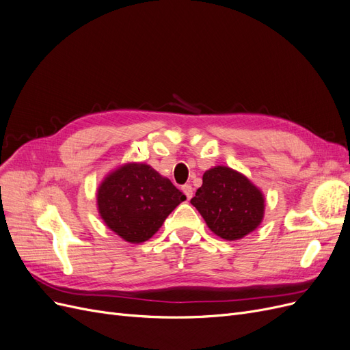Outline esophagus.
I'll return each instance as SVG.
<instances>
[{
	"label": "esophagus",
	"instance_id": "1",
	"mask_svg": "<svg viewBox=\"0 0 350 350\" xmlns=\"http://www.w3.org/2000/svg\"><path fill=\"white\" fill-rule=\"evenodd\" d=\"M183 191H184V194H185V197L189 200L193 197V187L189 185V184H185V185H183Z\"/></svg>",
	"mask_w": 350,
	"mask_h": 350
}]
</instances>
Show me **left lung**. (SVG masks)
<instances>
[{"label": "left lung", "instance_id": "obj_1", "mask_svg": "<svg viewBox=\"0 0 350 350\" xmlns=\"http://www.w3.org/2000/svg\"><path fill=\"white\" fill-rule=\"evenodd\" d=\"M191 204L210 230L237 241L256 230L264 217V196L250 179L228 166H215L203 175Z\"/></svg>", "mask_w": 350, "mask_h": 350}]
</instances>
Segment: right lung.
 Masks as SVG:
<instances>
[{
	"mask_svg": "<svg viewBox=\"0 0 350 350\" xmlns=\"http://www.w3.org/2000/svg\"><path fill=\"white\" fill-rule=\"evenodd\" d=\"M187 197L150 165L125 163L105 176L98 188L102 220L124 241L150 239Z\"/></svg>",
	"mask_w": 350,
	"mask_h": 350,
	"instance_id": "right-lung-1",
	"label": "right lung"
}]
</instances>
